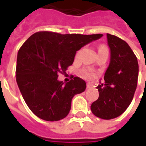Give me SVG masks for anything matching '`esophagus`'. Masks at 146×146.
I'll list each match as a JSON object with an SVG mask.
<instances>
[{
	"label": "esophagus",
	"instance_id": "1",
	"mask_svg": "<svg viewBox=\"0 0 146 146\" xmlns=\"http://www.w3.org/2000/svg\"><path fill=\"white\" fill-rule=\"evenodd\" d=\"M87 88H93V86H92L91 83H87Z\"/></svg>",
	"mask_w": 146,
	"mask_h": 146
}]
</instances>
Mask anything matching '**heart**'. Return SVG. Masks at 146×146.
Here are the masks:
<instances>
[{"instance_id":"obj_1","label":"heart","mask_w":146,"mask_h":146,"mask_svg":"<svg viewBox=\"0 0 146 146\" xmlns=\"http://www.w3.org/2000/svg\"><path fill=\"white\" fill-rule=\"evenodd\" d=\"M106 48V47H105V46H101V47H99V49H102V48ZM82 75L86 78H92L94 76V73L92 72L91 70H88V69H87V70H84L82 71Z\"/></svg>"}]
</instances>
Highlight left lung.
<instances>
[{
	"label": "left lung",
	"mask_w": 146,
	"mask_h": 146,
	"mask_svg": "<svg viewBox=\"0 0 146 146\" xmlns=\"http://www.w3.org/2000/svg\"><path fill=\"white\" fill-rule=\"evenodd\" d=\"M110 62L104 84L97 87L99 97L91 106L92 113L103 119L120 116L131 104L137 88L138 63L127 43L107 33Z\"/></svg>",
	"instance_id": "obj_1"
}]
</instances>
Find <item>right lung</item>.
I'll return each instance as SVG.
<instances>
[{
  "label": "right lung",
  "instance_id": "1",
  "mask_svg": "<svg viewBox=\"0 0 146 146\" xmlns=\"http://www.w3.org/2000/svg\"><path fill=\"white\" fill-rule=\"evenodd\" d=\"M102 34H60L40 31L33 33L19 48L16 81L26 103L36 116L58 121L69 114L73 96L86 89L80 77L64 84L58 80L73 64L76 51Z\"/></svg>",
  "mask_w": 146,
  "mask_h": 146
}]
</instances>
